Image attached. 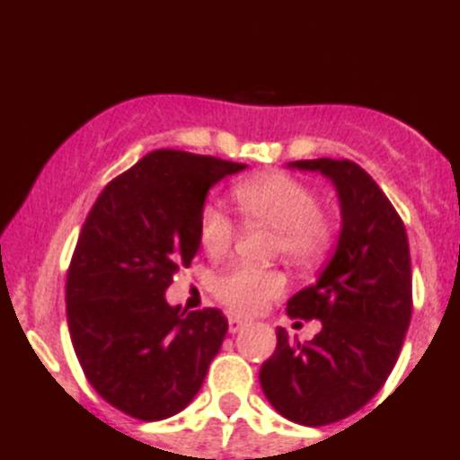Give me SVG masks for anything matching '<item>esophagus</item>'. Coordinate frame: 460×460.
Segmentation results:
<instances>
[{
	"mask_svg": "<svg viewBox=\"0 0 460 460\" xmlns=\"http://www.w3.org/2000/svg\"><path fill=\"white\" fill-rule=\"evenodd\" d=\"M244 326H246V322H244V319H240V317H234V315L229 317V332H231V335H235V332H240V331H243Z\"/></svg>",
	"mask_w": 460,
	"mask_h": 460,
	"instance_id": "1",
	"label": "esophagus"
}]
</instances>
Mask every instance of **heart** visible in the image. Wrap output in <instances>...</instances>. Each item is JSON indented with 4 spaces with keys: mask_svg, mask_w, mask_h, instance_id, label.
<instances>
[{
    "mask_svg": "<svg viewBox=\"0 0 460 460\" xmlns=\"http://www.w3.org/2000/svg\"><path fill=\"white\" fill-rule=\"evenodd\" d=\"M234 200L246 225L273 229V251L297 269H315L335 240V222L317 193L299 178L282 172L246 178L234 187ZM235 238V225L216 202H205L198 214V240L211 258H222ZM287 288L278 269L238 264L217 273L211 282L216 299L231 313L255 315Z\"/></svg>",
    "mask_w": 460,
    "mask_h": 460,
    "instance_id": "1",
    "label": "heart"
}]
</instances>
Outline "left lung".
Here are the masks:
<instances>
[{"mask_svg":"<svg viewBox=\"0 0 460 460\" xmlns=\"http://www.w3.org/2000/svg\"><path fill=\"white\" fill-rule=\"evenodd\" d=\"M288 167L335 185L341 231L317 282L287 304L288 315L319 319L322 331L299 344L278 328L260 385L282 417L317 428L364 408L393 372L412 317V269L403 222L357 163L315 158Z\"/></svg>","mask_w":460,"mask_h":460,"instance_id":"8db88e82","label":"left lung"}]
</instances>
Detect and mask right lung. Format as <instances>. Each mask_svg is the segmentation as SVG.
<instances>
[{"label": "right lung", "mask_w": 460, "mask_h": 460, "mask_svg": "<svg viewBox=\"0 0 460 460\" xmlns=\"http://www.w3.org/2000/svg\"><path fill=\"white\" fill-rule=\"evenodd\" d=\"M244 167L156 149L108 182L85 217L66 279L67 328L92 388L129 417L187 408L220 350L222 311H181L165 291L200 249L207 193Z\"/></svg>", "instance_id": "right-lung-1"}]
</instances>
